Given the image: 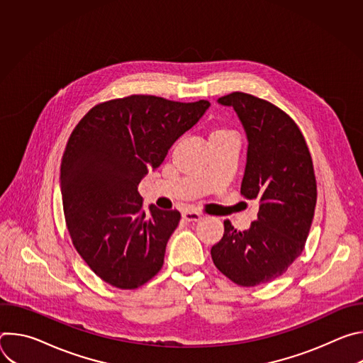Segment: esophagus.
Returning a JSON list of instances; mask_svg holds the SVG:
<instances>
[{"mask_svg":"<svg viewBox=\"0 0 363 363\" xmlns=\"http://www.w3.org/2000/svg\"><path fill=\"white\" fill-rule=\"evenodd\" d=\"M182 217L185 221L188 223H196L201 220V214L196 213V211H184L182 213Z\"/></svg>","mask_w":363,"mask_h":363,"instance_id":"esophagus-1","label":"esophagus"}]
</instances>
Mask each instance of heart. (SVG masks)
<instances>
[{
  "mask_svg": "<svg viewBox=\"0 0 363 363\" xmlns=\"http://www.w3.org/2000/svg\"><path fill=\"white\" fill-rule=\"evenodd\" d=\"M230 133H231V132L227 130V129H224V128H217V129H214V130L211 132L210 136H220V135H230Z\"/></svg>",
  "mask_w": 363,
  "mask_h": 363,
  "instance_id": "b5f03b06",
  "label": "heart"
}]
</instances>
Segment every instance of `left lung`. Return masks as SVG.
<instances>
[{"label":"left lung","mask_w":363,"mask_h":363,"mask_svg":"<svg viewBox=\"0 0 363 363\" xmlns=\"http://www.w3.org/2000/svg\"><path fill=\"white\" fill-rule=\"evenodd\" d=\"M218 103L235 111L245 130L241 194L260 201V210L244 231L224 221V235L211 257L231 281L251 287L280 277L301 254L315 216L316 178L300 129L281 109L241 91Z\"/></svg>","instance_id":"1"}]
</instances>
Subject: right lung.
Here are the masks:
<instances>
[{"label":"right lung","instance_id":"obj_1","mask_svg":"<svg viewBox=\"0 0 363 363\" xmlns=\"http://www.w3.org/2000/svg\"><path fill=\"white\" fill-rule=\"evenodd\" d=\"M211 105L133 94L94 106L72 132L60 168L67 230L87 266L113 287L132 290L164 266L177 210L149 205L139 182Z\"/></svg>","mask_w":363,"mask_h":363}]
</instances>
